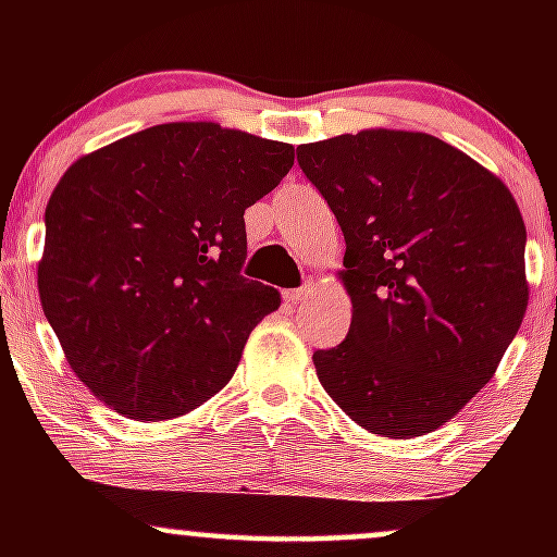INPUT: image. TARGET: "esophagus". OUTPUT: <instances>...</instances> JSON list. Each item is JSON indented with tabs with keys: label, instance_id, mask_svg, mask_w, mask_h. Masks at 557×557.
<instances>
[{
	"label": "esophagus",
	"instance_id": "1",
	"mask_svg": "<svg viewBox=\"0 0 557 557\" xmlns=\"http://www.w3.org/2000/svg\"><path fill=\"white\" fill-rule=\"evenodd\" d=\"M309 293H311V287H309V285H304V287H296V290H285V293H283V298H285V300H290V304H298V300L309 298Z\"/></svg>",
	"mask_w": 557,
	"mask_h": 557
}]
</instances>
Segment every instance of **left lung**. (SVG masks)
I'll return each mask as SVG.
<instances>
[{"instance_id":"1","label":"left lung","mask_w":557,"mask_h":557,"mask_svg":"<svg viewBox=\"0 0 557 557\" xmlns=\"http://www.w3.org/2000/svg\"><path fill=\"white\" fill-rule=\"evenodd\" d=\"M345 238L354 319L317 350L322 387L363 430L421 437L490 382L527 314V227L497 175L445 140L345 133L298 146Z\"/></svg>"}]
</instances>
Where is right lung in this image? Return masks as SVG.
Here are the masks:
<instances>
[{
	"label": "right lung",
	"instance_id": "add662e5",
	"mask_svg": "<svg viewBox=\"0 0 557 557\" xmlns=\"http://www.w3.org/2000/svg\"><path fill=\"white\" fill-rule=\"evenodd\" d=\"M293 146L216 123L146 127L81 157L47 203L44 314L78 380L127 419L183 417L227 385L280 293L243 277V214Z\"/></svg>",
	"mask_w": 557,
	"mask_h": 557
}]
</instances>
